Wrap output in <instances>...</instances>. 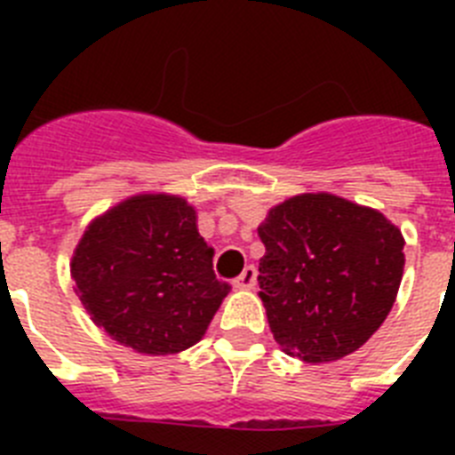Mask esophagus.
Instances as JSON below:
<instances>
[{"instance_id": "obj_1", "label": "esophagus", "mask_w": 455, "mask_h": 455, "mask_svg": "<svg viewBox=\"0 0 455 455\" xmlns=\"http://www.w3.org/2000/svg\"><path fill=\"white\" fill-rule=\"evenodd\" d=\"M257 283V268L255 267H246L241 271L239 277H235V287L239 289H252Z\"/></svg>"}]
</instances>
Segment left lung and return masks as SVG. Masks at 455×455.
I'll return each instance as SVG.
<instances>
[{
  "label": "left lung",
  "mask_w": 455,
  "mask_h": 455,
  "mask_svg": "<svg viewBox=\"0 0 455 455\" xmlns=\"http://www.w3.org/2000/svg\"><path fill=\"white\" fill-rule=\"evenodd\" d=\"M259 299L273 339L305 363L357 351L380 328L403 277V236L380 212L332 193L293 196L257 228Z\"/></svg>",
  "instance_id": "8db88e82"
}]
</instances>
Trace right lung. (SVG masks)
I'll return each mask as SVG.
<instances>
[{
  "label": "right lung",
  "mask_w": 455,
  "mask_h": 455,
  "mask_svg": "<svg viewBox=\"0 0 455 455\" xmlns=\"http://www.w3.org/2000/svg\"><path fill=\"white\" fill-rule=\"evenodd\" d=\"M212 257L187 200L143 193L88 225L70 271L91 319L118 344L171 355L203 339L230 291Z\"/></svg>",
  "instance_id": "obj_1"
}]
</instances>
